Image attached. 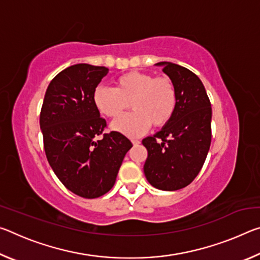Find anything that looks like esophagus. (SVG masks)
<instances>
[{"mask_svg":"<svg viewBox=\"0 0 260 260\" xmlns=\"http://www.w3.org/2000/svg\"><path fill=\"white\" fill-rule=\"evenodd\" d=\"M132 143H133L134 146H138V144H140V141L139 140H132Z\"/></svg>","mask_w":260,"mask_h":260,"instance_id":"esophagus-1","label":"esophagus"}]
</instances>
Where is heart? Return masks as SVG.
I'll return each mask as SVG.
<instances>
[{
  "mask_svg": "<svg viewBox=\"0 0 260 260\" xmlns=\"http://www.w3.org/2000/svg\"><path fill=\"white\" fill-rule=\"evenodd\" d=\"M93 100L99 111L108 118L121 116L129 105L133 112L114 120L111 128L138 138L151 125L162 127L170 121L177 105V91L170 78L132 71L117 79L116 88L96 87Z\"/></svg>",
  "mask_w": 260,
  "mask_h": 260,
  "instance_id": "1",
  "label": "heart"
}]
</instances>
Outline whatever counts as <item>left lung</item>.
I'll list each match as a JSON object with an SVG mask.
<instances>
[{
  "mask_svg": "<svg viewBox=\"0 0 260 260\" xmlns=\"http://www.w3.org/2000/svg\"><path fill=\"white\" fill-rule=\"evenodd\" d=\"M161 67L175 87L177 105L172 118L155 135L142 140L148 158L144 175L152 187L174 191L197 177L211 144L212 109L200 78L171 61Z\"/></svg>",
  "mask_w": 260,
  "mask_h": 260,
  "instance_id": "1",
  "label": "left lung"
}]
</instances>
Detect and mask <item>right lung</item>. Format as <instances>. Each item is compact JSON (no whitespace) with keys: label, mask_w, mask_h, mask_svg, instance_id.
<instances>
[{"label":"right lung","mask_w":260,"mask_h":260,"mask_svg":"<svg viewBox=\"0 0 260 260\" xmlns=\"http://www.w3.org/2000/svg\"><path fill=\"white\" fill-rule=\"evenodd\" d=\"M109 69L76 64L52 79L43 100L40 128L47 159L59 181L83 199L107 193L116 182L127 151L133 147L118 132L102 134L93 95Z\"/></svg>","instance_id":"add662e5"}]
</instances>
